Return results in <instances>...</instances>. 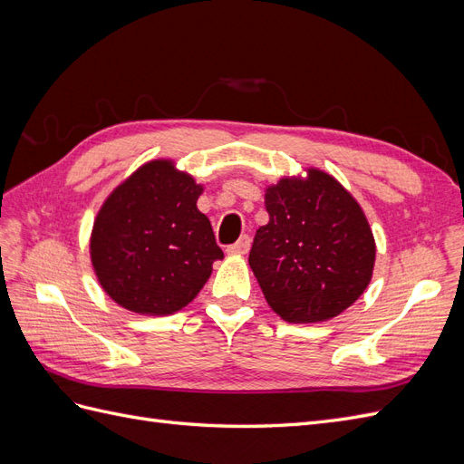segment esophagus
Masks as SVG:
<instances>
[{
	"instance_id": "obj_1",
	"label": "esophagus",
	"mask_w": 464,
	"mask_h": 464,
	"mask_svg": "<svg viewBox=\"0 0 464 464\" xmlns=\"http://www.w3.org/2000/svg\"><path fill=\"white\" fill-rule=\"evenodd\" d=\"M249 246H251V237L247 234H244L236 244L228 246L227 251H228V254H232V256H244V254H247V251H249Z\"/></svg>"
}]
</instances>
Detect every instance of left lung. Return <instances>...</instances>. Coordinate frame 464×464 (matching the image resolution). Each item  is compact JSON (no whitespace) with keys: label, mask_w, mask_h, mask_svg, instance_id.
I'll list each match as a JSON object with an SVG mask.
<instances>
[{"label":"left lung","mask_w":464,"mask_h":464,"mask_svg":"<svg viewBox=\"0 0 464 464\" xmlns=\"http://www.w3.org/2000/svg\"><path fill=\"white\" fill-rule=\"evenodd\" d=\"M269 222L256 232L249 266L273 310L290 323L325 321L366 290L375 244L360 205L339 181L310 170L265 193Z\"/></svg>","instance_id":"1"}]
</instances>
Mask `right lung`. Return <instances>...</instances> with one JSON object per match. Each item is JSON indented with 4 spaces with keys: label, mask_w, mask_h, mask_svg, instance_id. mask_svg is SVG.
<instances>
[{
    "label": "right lung",
    "mask_w": 464,
    "mask_h": 464,
    "mask_svg": "<svg viewBox=\"0 0 464 464\" xmlns=\"http://www.w3.org/2000/svg\"><path fill=\"white\" fill-rule=\"evenodd\" d=\"M203 188L154 160L110 195L94 220L91 259L108 296L125 310L168 315L188 305L222 259L208 218L198 208Z\"/></svg>",
    "instance_id": "right-lung-1"
}]
</instances>
